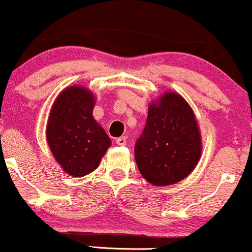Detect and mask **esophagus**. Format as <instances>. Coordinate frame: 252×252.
Listing matches in <instances>:
<instances>
[{
    "label": "esophagus",
    "instance_id": "1",
    "mask_svg": "<svg viewBox=\"0 0 252 252\" xmlns=\"http://www.w3.org/2000/svg\"><path fill=\"white\" fill-rule=\"evenodd\" d=\"M116 143L118 144V146H126V136H121V137L116 138Z\"/></svg>",
    "mask_w": 252,
    "mask_h": 252
}]
</instances>
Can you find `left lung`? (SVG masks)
<instances>
[{
	"label": "left lung",
	"mask_w": 252,
	"mask_h": 252,
	"mask_svg": "<svg viewBox=\"0 0 252 252\" xmlns=\"http://www.w3.org/2000/svg\"><path fill=\"white\" fill-rule=\"evenodd\" d=\"M201 135L189 104L175 92H164L148 108L142 135L135 144L141 174L155 186L174 185L195 168Z\"/></svg>",
	"instance_id": "left-lung-1"
}]
</instances>
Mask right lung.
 <instances>
[{
  "instance_id": "right-lung-1",
  "label": "right lung",
  "mask_w": 252,
  "mask_h": 252,
  "mask_svg": "<svg viewBox=\"0 0 252 252\" xmlns=\"http://www.w3.org/2000/svg\"><path fill=\"white\" fill-rule=\"evenodd\" d=\"M94 94L84 86L60 92L52 106L46 138L57 162L74 178L94 172L111 146V140L96 122Z\"/></svg>"
}]
</instances>
